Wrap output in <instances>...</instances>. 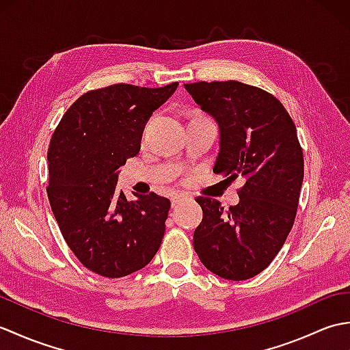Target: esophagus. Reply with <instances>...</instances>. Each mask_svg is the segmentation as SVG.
<instances>
[{
    "label": "esophagus",
    "mask_w": 350,
    "mask_h": 350,
    "mask_svg": "<svg viewBox=\"0 0 350 350\" xmlns=\"http://www.w3.org/2000/svg\"><path fill=\"white\" fill-rule=\"evenodd\" d=\"M187 200H191V197L189 196H185V194H177L173 198H171V206L174 207L177 204H180L182 202H187Z\"/></svg>",
    "instance_id": "1"
}]
</instances>
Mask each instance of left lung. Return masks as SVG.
<instances>
[{"label":"left lung","instance_id":"1","mask_svg":"<svg viewBox=\"0 0 350 350\" xmlns=\"http://www.w3.org/2000/svg\"><path fill=\"white\" fill-rule=\"evenodd\" d=\"M197 105L219 124L213 173L242 177L239 203L224 209L197 197L203 219L194 250L218 277L243 281L271 265L293 227L304 180V154L296 126L282 103L239 81L185 84Z\"/></svg>","mask_w":350,"mask_h":350}]
</instances>
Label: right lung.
<instances>
[{
	"label": "right lung",
	"mask_w": 350,
	"mask_h": 350,
	"mask_svg": "<svg viewBox=\"0 0 350 350\" xmlns=\"http://www.w3.org/2000/svg\"><path fill=\"white\" fill-rule=\"evenodd\" d=\"M179 83L113 84L84 93L66 111L48 148V198L60 232L87 269L120 278L158 252L170 200L150 192L128 202L117 170L137 156L147 118Z\"/></svg>",
	"instance_id": "right-lung-1"
}]
</instances>
